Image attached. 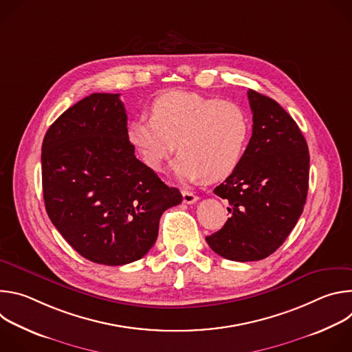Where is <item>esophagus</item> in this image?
I'll list each match as a JSON object with an SVG mask.
<instances>
[{
  "label": "esophagus",
  "mask_w": 352,
  "mask_h": 352,
  "mask_svg": "<svg viewBox=\"0 0 352 352\" xmlns=\"http://www.w3.org/2000/svg\"><path fill=\"white\" fill-rule=\"evenodd\" d=\"M182 197H184V204H188V205L195 204L197 200V196L189 190H182Z\"/></svg>",
  "instance_id": "esophagus-1"
}]
</instances>
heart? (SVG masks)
<instances>
[{
    "label": "heart",
    "instance_id": "obj_1",
    "mask_svg": "<svg viewBox=\"0 0 352 352\" xmlns=\"http://www.w3.org/2000/svg\"><path fill=\"white\" fill-rule=\"evenodd\" d=\"M249 129V120L239 106L174 90L155 100L150 118L140 117L128 124L126 139L152 171H162L177 148L179 155L173 173L178 179L214 182L228 177L239 164Z\"/></svg>",
    "mask_w": 352,
    "mask_h": 352
}]
</instances>
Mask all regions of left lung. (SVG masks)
<instances>
[{"label": "left lung", "instance_id": "left-lung-1", "mask_svg": "<svg viewBox=\"0 0 352 352\" xmlns=\"http://www.w3.org/2000/svg\"><path fill=\"white\" fill-rule=\"evenodd\" d=\"M252 136L236 168L214 188L231 217L206 242L228 261L254 262L283 245L304 212L309 150L292 117L273 98L248 90Z\"/></svg>", "mask_w": 352, "mask_h": 352}]
</instances>
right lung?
Masks as SVG:
<instances>
[{
	"label": "right lung",
	"mask_w": 352,
	"mask_h": 352,
	"mask_svg": "<svg viewBox=\"0 0 352 352\" xmlns=\"http://www.w3.org/2000/svg\"><path fill=\"white\" fill-rule=\"evenodd\" d=\"M120 94L93 93L63 113L41 146L47 214L79 255L121 266L143 258L162 214L182 202L136 159Z\"/></svg>",
	"instance_id": "obj_1"
}]
</instances>
